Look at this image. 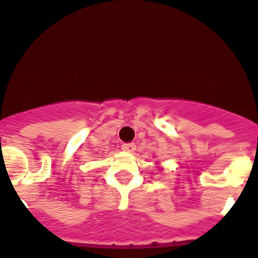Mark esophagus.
Returning <instances> with one entry per match:
<instances>
[{"label":"esophagus","mask_w":258,"mask_h":258,"mask_svg":"<svg viewBox=\"0 0 258 258\" xmlns=\"http://www.w3.org/2000/svg\"><path fill=\"white\" fill-rule=\"evenodd\" d=\"M122 150L125 151V152H134L136 150V144L135 143H124L122 146Z\"/></svg>","instance_id":"obj_1"}]
</instances>
